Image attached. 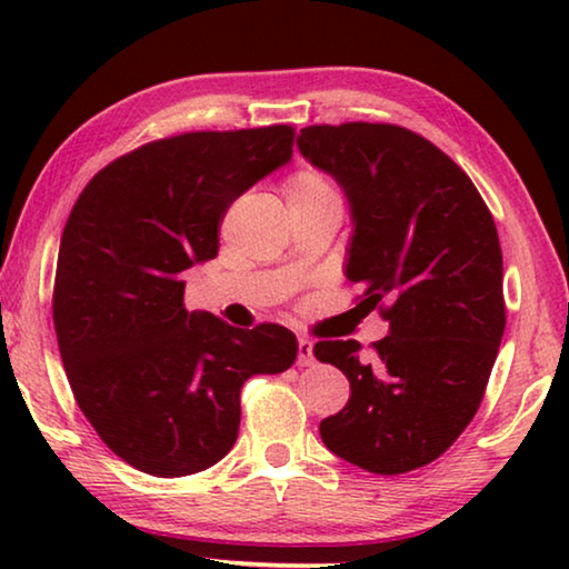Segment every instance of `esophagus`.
Returning <instances> with one entry per match:
<instances>
[{
  "label": "esophagus",
  "instance_id": "34e87169",
  "mask_svg": "<svg viewBox=\"0 0 569 569\" xmlns=\"http://www.w3.org/2000/svg\"><path fill=\"white\" fill-rule=\"evenodd\" d=\"M313 363V343L308 339H298V366Z\"/></svg>",
  "mask_w": 569,
  "mask_h": 569
}]
</instances>
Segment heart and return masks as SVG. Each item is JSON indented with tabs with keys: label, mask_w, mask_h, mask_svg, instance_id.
Segmentation results:
<instances>
[{
	"label": "heart",
	"mask_w": 569,
	"mask_h": 569,
	"mask_svg": "<svg viewBox=\"0 0 569 569\" xmlns=\"http://www.w3.org/2000/svg\"><path fill=\"white\" fill-rule=\"evenodd\" d=\"M288 196H336L331 182L321 172L303 170L288 182Z\"/></svg>",
	"instance_id": "heart-1"
}]
</instances>
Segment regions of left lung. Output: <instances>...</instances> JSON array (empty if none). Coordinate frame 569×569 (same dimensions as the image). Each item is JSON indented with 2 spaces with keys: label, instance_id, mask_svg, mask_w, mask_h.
Returning a JSON list of instances; mask_svg holds the SVG:
<instances>
[{
  "label": "left lung",
  "instance_id": "obj_1",
  "mask_svg": "<svg viewBox=\"0 0 569 569\" xmlns=\"http://www.w3.org/2000/svg\"><path fill=\"white\" fill-rule=\"evenodd\" d=\"M296 146L349 200L343 273L389 321L373 361L353 339L313 346L351 383L321 439L366 471L403 475L445 455L485 397L505 333L495 220L467 172L399 124H311Z\"/></svg>",
  "mask_w": 569,
  "mask_h": 569
}]
</instances>
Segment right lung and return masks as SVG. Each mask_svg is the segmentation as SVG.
Returning <instances> with one entry per match:
<instances>
[{
    "label": "right lung",
    "mask_w": 569,
    "mask_h": 569,
    "mask_svg": "<svg viewBox=\"0 0 569 569\" xmlns=\"http://www.w3.org/2000/svg\"><path fill=\"white\" fill-rule=\"evenodd\" d=\"M291 158L288 124L148 142L102 168L67 218L52 301L67 379L104 445L146 475L213 467L238 439L243 383L296 361L283 326L236 329L182 306L230 203Z\"/></svg>",
    "instance_id": "obj_1"
}]
</instances>
